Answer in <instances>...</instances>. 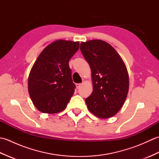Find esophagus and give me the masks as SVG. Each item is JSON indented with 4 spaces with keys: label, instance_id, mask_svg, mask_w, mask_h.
<instances>
[{
    "label": "esophagus",
    "instance_id": "esophagus-1",
    "mask_svg": "<svg viewBox=\"0 0 159 159\" xmlns=\"http://www.w3.org/2000/svg\"><path fill=\"white\" fill-rule=\"evenodd\" d=\"M80 86H81V83H76V87L77 89H79Z\"/></svg>",
    "mask_w": 159,
    "mask_h": 159
}]
</instances>
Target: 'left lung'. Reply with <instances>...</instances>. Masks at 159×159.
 <instances>
[{
	"instance_id": "obj_1",
	"label": "left lung",
	"mask_w": 159,
	"mask_h": 159,
	"mask_svg": "<svg viewBox=\"0 0 159 159\" xmlns=\"http://www.w3.org/2000/svg\"><path fill=\"white\" fill-rule=\"evenodd\" d=\"M80 49L92 70L93 92L87 108L100 118L114 116L126 100L129 87L127 69L116 50L102 40L81 42Z\"/></svg>"
}]
</instances>
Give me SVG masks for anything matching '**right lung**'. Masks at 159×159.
Segmentation results:
<instances>
[{
    "label": "right lung",
    "instance_id": "1",
    "mask_svg": "<svg viewBox=\"0 0 159 159\" xmlns=\"http://www.w3.org/2000/svg\"><path fill=\"white\" fill-rule=\"evenodd\" d=\"M79 48V42L57 40L38 57L29 74L28 89L39 111L57 113L66 108L76 87L69 61Z\"/></svg>",
    "mask_w": 159,
    "mask_h": 159
}]
</instances>
